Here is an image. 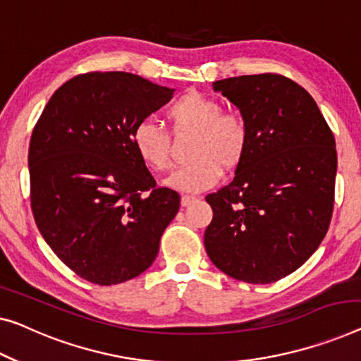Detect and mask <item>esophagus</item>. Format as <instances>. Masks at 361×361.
Wrapping results in <instances>:
<instances>
[{
    "instance_id": "esophagus-1",
    "label": "esophagus",
    "mask_w": 361,
    "mask_h": 361,
    "mask_svg": "<svg viewBox=\"0 0 361 361\" xmlns=\"http://www.w3.org/2000/svg\"><path fill=\"white\" fill-rule=\"evenodd\" d=\"M195 201H197V197H196V196H190V195L181 196V206H183V207L190 206V204H191V202H195Z\"/></svg>"
}]
</instances>
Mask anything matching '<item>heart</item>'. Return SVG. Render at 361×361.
<instances>
[{"instance_id":"b5f03b06","label":"heart","mask_w":361,"mask_h":361,"mask_svg":"<svg viewBox=\"0 0 361 361\" xmlns=\"http://www.w3.org/2000/svg\"><path fill=\"white\" fill-rule=\"evenodd\" d=\"M219 100L201 92L181 95L166 110L176 133H195L192 162L181 166L165 185L183 192H197L214 186L225 171L243 164L250 146V129L236 113L222 111ZM133 146L139 159L152 170L165 171L171 165V139L152 121H141L133 129Z\"/></svg>"}]
</instances>
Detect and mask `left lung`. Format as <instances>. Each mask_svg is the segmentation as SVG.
<instances>
[{
  "label": "left lung",
  "mask_w": 361,
  "mask_h": 361,
  "mask_svg": "<svg viewBox=\"0 0 361 361\" xmlns=\"http://www.w3.org/2000/svg\"><path fill=\"white\" fill-rule=\"evenodd\" d=\"M250 129L246 157L230 185L206 196L211 261L227 276L272 283L303 266L329 228L336 141L306 90L281 74L212 82Z\"/></svg>",
  "instance_id": "1"
}]
</instances>
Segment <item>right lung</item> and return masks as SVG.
I'll return each instance as SVG.
<instances>
[{
    "label": "right lung",
    "instance_id": "add662e5",
    "mask_svg": "<svg viewBox=\"0 0 361 361\" xmlns=\"http://www.w3.org/2000/svg\"><path fill=\"white\" fill-rule=\"evenodd\" d=\"M173 92L129 73L79 74L51 95L32 131L35 224L85 281L116 285L142 274L178 212V192L157 188L131 141Z\"/></svg>",
    "mask_w": 361,
    "mask_h": 361
}]
</instances>
